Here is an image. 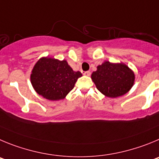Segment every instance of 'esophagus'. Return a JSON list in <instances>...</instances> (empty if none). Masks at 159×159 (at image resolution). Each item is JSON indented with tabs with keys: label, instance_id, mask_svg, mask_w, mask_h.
I'll list each match as a JSON object with an SVG mask.
<instances>
[{
	"label": "esophagus",
	"instance_id": "34e87169",
	"mask_svg": "<svg viewBox=\"0 0 159 159\" xmlns=\"http://www.w3.org/2000/svg\"><path fill=\"white\" fill-rule=\"evenodd\" d=\"M83 74H84V75H86V76H90L91 72H90V71H85V72H83Z\"/></svg>",
	"mask_w": 159,
	"mask_h": 159
}]
</instances>
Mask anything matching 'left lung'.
<instances>
[{"label":"left lung","instance_id":"1","mask_svg":"<svg viewBox=\"0 0 159 159\" xmlns=\"http://www.w3.org/2000/svg\"><path fill=\"white\" fill-rule=\"evenodd\" d=\"M92 79L100 92L108 97L123 96L132 87L135 74L125 64L105 62L97 66Z\"/></svg>","mask_w":159,"mask_h":159}]
</instances>
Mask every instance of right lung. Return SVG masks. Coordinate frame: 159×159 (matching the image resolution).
Here are the masks:
<instances>
[{"label":"right lung","instance_id":"add662e5","mask_svg":"<svg viewBox=\"0 0 159 159\" xmlns=\"http://www.w3.org/2000/svg\"><path fill=\"white\" fill-rule=\"evenodd\" d=\"M79 71H74L66 61L50 58L39 60L32 70L31 81L37 93L51 101H58L74 89Z\"/></svg>","mask_w":159,"mask_h":159}]
</instances>
